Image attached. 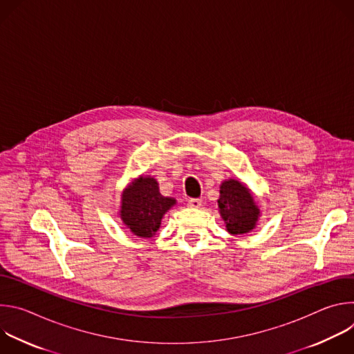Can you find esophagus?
Returning <instances> with one entry per match:
<instances>
[{
	"label": "esophagus",
	"mask_w": 354,
	"mask_h": 354,
	"mask_svg": "<svg viewBox=\"0 0 354 354\" xmlns=\"http://www.w3.org/2000/svg\"><path fill=\"white\" fill-rule=\"evenodd\" d=\"M187 206L192 209H198L201 206V200L200 198H189Z\"/></svg>",
	"instance_id": "obj_1"
}]
</instances>
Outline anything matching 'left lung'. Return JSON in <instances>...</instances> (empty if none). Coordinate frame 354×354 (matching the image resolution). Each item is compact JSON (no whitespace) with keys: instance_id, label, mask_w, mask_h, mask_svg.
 Returning a JSON list of instances; mask_svg holds the SVG:
<instances>
[{"instance_id":"8db88e82","label":"left lung","mask_w":354,"mask_h":354,"mask_svg":"<svg viewBox=\"0 0 354 354\" xmlns=\"http://www.w3.org/2000/svg\"><path fill=\"white\" fill-rule=\"evenodd\" d=\"M218 210L227 231L232 235H242L254 230L261 216L254 194L236 179L221 183Z\"/></svg>"}]
</instances>
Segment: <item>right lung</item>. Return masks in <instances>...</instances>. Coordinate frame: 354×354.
Wrapping results in <instances>:
<instances>
[{
    "mask_svg": "<svg viewBox=\"0 0 354 354\" xmlns=\"http://www.w3.org/2000/svg\"><path fill=\"white\" fill-rule=\"evenodd\" d=\"M175 205V198L160 193L154 178L140 176L123 190L120 218L134 235L151 238L158 231L164 214Z\"/></svg>",
    "mask_w": 354,
    "mask_h": 354,
    "instance_id": "1",
    "label": "right lung"
}]
</instances>
